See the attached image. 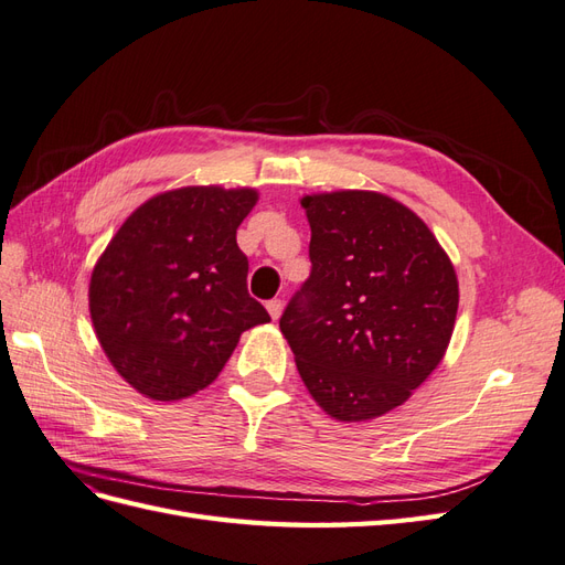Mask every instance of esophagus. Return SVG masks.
<instances>
[{
  "label": "esophagus",
  "mask_w": 565,
  "mask_h": 565,
  "mask_svg": "<svg viewBox=\"0 0 565 565\" xmlns=\"http://www.w3.org/2000/svg\"><path fill=\"white\" fill-rule=\"evenodd\" d=\"M266 309H268V313H270L273 320H278L280 313H282V301H280V299H270V301L266 303Z\"/></svg>",
  "instance_id": "obj_1"
}]
</instances>
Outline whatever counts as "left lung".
<instances>
[{
  "label": "left lung",
  "mask_w": 565,
  "mask_h": 565,
  "mask_svg": "<svg viewBox=\"0 0 565 565\" xmlns=\"http://www.w3.org/2000/svg\"><path fill=\"white\" fill-rule=\"evenodd\" d=\"M311 276L280 330L316 403L341 422L403 405L446 353L459 289L434 233L405 204L372 191L301 200Z\"/></svg>",
  "instance_id": "8db88e82"
}]
</instances>
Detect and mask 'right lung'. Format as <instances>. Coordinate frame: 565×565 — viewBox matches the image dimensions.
I'll list each match as a JSON object with an SVG mask.
<instances>
[{
    "label": "right lung",
    "mask_w": 565,
    "mask_h": 565,
    "mask_svg": "<svg viewBox=\"0 0 565 565\" xmlns=\"http://www.w3.org/2000/svg\"><path fill=\"white\" fill-rule=\"evenodd\" d=\"M256 191L191 185L150 198L115 233L89 285L108 361L152 401L212 384L241 334L268 322L247 292L249 262L235 233Z\"/></svg>",
    "instance_id": "right-lung-1"
}]
</instances>
